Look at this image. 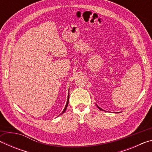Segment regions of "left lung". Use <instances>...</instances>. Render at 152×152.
<instances>
[{
    "label": "left lung",
    "mask_w": 152,
    "mask_h": 152,
    "mask_svg": "<svg viewBox=\"0 0 152 152\" xmlns=\"http://www.w3.org/2000/svg\"><path fill=\"white\" fill-rule=\"evenodd\" d=\"M96 106H97V107H98V108H99V109H100V110H103V109H101V108H100V107H99V106H98V105H97V104H96Z\"/></svg>",
    "instance_id": "obj_1"
}]
</instances>
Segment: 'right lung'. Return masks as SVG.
<instances>
[{
	"label": "right lung",
	"mask_w": 152,
	"mask_h": 152,
	"mask_svg": "<svg viewBox=\"0 0 152 152\" xmlns=\"http://www.w3.org/2000/svg\"><path fill=\"white\" fill-rule=\"evenodd\" d=\"M69 96H70V94H69V92H68V100H67V102H66V106H65V107H64V110H63V111H62V113H61L60 115H61V114H63L64 113H65V111H66V109H67V107H68V103H69Z\"/></svg>",
	"instance_id": "add662e5"
}]
</instances>
